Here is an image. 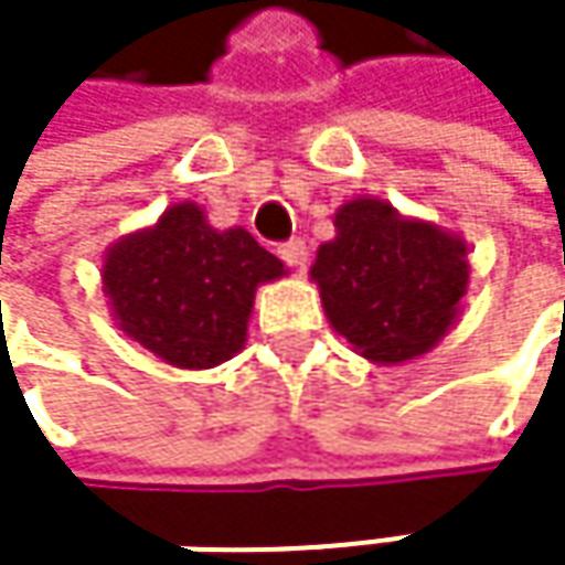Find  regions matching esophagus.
Returning a JSON list of instances; mask_svg holds the SVG:
<instances>
[{
    "label": "esophagus",
    "instance_id": "esophagus-1",
    "mask_svg": "<svg viewBox=\"0 0 565 565\" xmlns=\"http://www.w3.org/2000/svg\"><path fill=\"white\" fill-rule=\"evenodd\" d=\"M278 255H281L284 265L303 268V265H307V242H303V238H290V242L278 245Z\"/></svg>",
    "mask_w": 565,
    "mask_h": 565
}]
</instances>
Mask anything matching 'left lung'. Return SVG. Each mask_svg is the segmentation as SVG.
<instances>
[{
	"label": "left lung",
	"instance_id": "left-lung-1",
	"mask_svg": "<svg viewBox=\"0 0 565 565\" xmlns=\"http://www.w3.org/2000/svg\"><path fill=\"white\" fill-rule=\"evenodd\" d=\"M333 225L337 238L320 245L310 278L337 333L373 363L428 353L468 290L465 242L376 199L347 202Z\"/></svg>",
	"mask_w": 565,
	"mask_h": 565
}]
</instances>
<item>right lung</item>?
<instances>
[{
    "label": "right lung",
    "mask_w": 565,
    "mask_h": 565,
    "mask_svg": "<svg viewBox=\"0 0 565 565\" xmlns=\"http://www.w3.org/2000/svg\"><path fill=\"white\" fill-rule=\"evenodd\" d=\"M284 265L245 228L215 232L192 202L124 238L104 262L120 330L179 370H209L245 347L255 287Z\"/></svg>",
    "instance_id": "obj_1"
}]
</instances>
